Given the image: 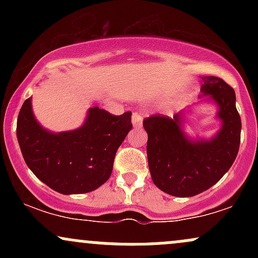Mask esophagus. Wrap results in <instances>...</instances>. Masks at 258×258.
<instances>
[{
  "label": "esophagus",
  "mask_w": 258,
  "mask_h": 258,
  "mask_svg": "<svg viewBox=\"0 0 258 258\" xmlns=\"http://www.w3.org/2000/svg\"><path fill=\"white\" fill-rule=\"evenodd\" d=\"M142 121H143V116H142L141 114H139V112H133V115H132V123H133V126L135 127H139L142 125Z\"/></svg>",
  "instance_id": "obj_1"
}]
</instances>
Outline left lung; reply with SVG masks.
<instances>
[{"label": "left lung", "instance_id": "8db88e82", "mask_svg": "<svg viewBox=\"0 0 258 258\" xmlns=\"http://www.w3.org/2000/svg\"><path fill=\"white\" fill-rule=\"evenodd\" d=\"M201 80V97L209 96L217 104V117L222 121L215 137L189 139L182 128V111L173 117L158 114L143 121L152 179L160 190L173 197H194L211 188L232 166L240 146L241 120L235 92L216 76Z\"/></svg>", "mask_w": 258, "mask_h": 258}]
</instances>
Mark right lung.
<instances>
[{"label":"right lung","instance_id":"right-lung-1","mask_svg":"<svg viewBox=\"0 0 258 258\" xmlns=\"http://www.w3.org/2000/svg\"><path fill=\"white\" fill-rule=\"evenodd\" d=\"M131 115L114 116L93 106L80 128L52 133L35 119L28 98L18 115V143L28 167L53 190L90 193L110 177L116 150L132 128Z\"/></svg>","mask_w":258,"mask_h":258}]
</instances>
